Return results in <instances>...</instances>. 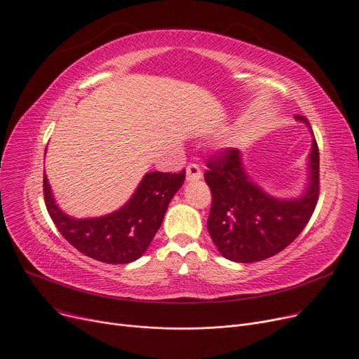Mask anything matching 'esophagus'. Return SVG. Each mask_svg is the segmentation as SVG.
<instances>
[{
    "mask_svg": "<svg viewBox=\"0 0 359 359\" xmlns=\"http://www.w3.org/2000/svg\"><path fill=\"white\" fill-rule=\"evenodd\" d=\"M202 177V172L198 164H189L186 167V180L187 182H195Z\"/></svg>",
    "mask_w": 359,
    "mask_h": 359,
    "instance_id": "34e87169",
    "label": "esophagus"
}]
</instances>
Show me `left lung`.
<instances>
[{
    "label": "left lung",
    "instance_id": "1",
    "mask_svg": "<svg viewBox=\"0 0 359 359\" xmlns=\"http://www.w3.org/2000/svg\"><path fill=\"white\" fill-rule=\"evenodd\" d=\"M295 119L309 126L307 118ZM318 147L313 137L309 183L298 198L279 199L256 184L237 148L225 149L206 167L205 182L212 192L208 231L218 252L229 260L252 263L284 250L304 230L318 199Z\"/></svg>",
    "mask_w": 359,
    "mask_h": 359
}]
</instances>
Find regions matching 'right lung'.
<instances>
[{"mask_svg": "<svg viewBox=\"0 0 359 359\" xmlns=\"http://www.w3.org/2000/svg\"><path fill=\"white\" fill-rule=\"evenodd\" d=\"M186 172L147 173L137 191L118 211L97 218H74L55 202L43 175V196L48 212L64 238L83 255L110 265L140 259L153 241L167 206L180 189Z\"/></svg>", "mask_w": 359, "mask_h": 359, "instance_id": "1", "label": "right lung"}]
</instances>
